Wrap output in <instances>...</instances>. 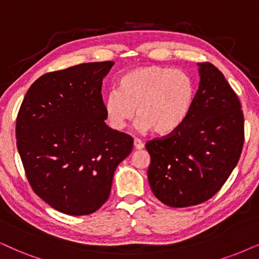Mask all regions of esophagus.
<instances>
[{"instance_id": "1", "label": "esophagus", "mask_w": 259, "mask_h": 259, "mask_svg": "<svg viewBox=\"0 0 259 259\" xmlns=\"http://www.w3.org/2000/svg\"><path fill=\"white\" fill-rule=\"evenodd\" d=\"M134 148L135 149H143L145 148V145H143V142L139 139H135L134 140Z\"/></svg>"}]
</instances>
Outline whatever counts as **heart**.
Returning <instances> with one entry per match:
<instances>
[{"label": "heart", "instance_id": "b5f03b06", "mask_svg": "<svg viewBox=\"0 0 259 259\" xmlns=\"http://www.w3.org/2000/svg\"><path fill=\"white\" fill-rule=\"evenodd\" d=\"M196 82L188 71L148 65L124 74L118 91L107 94L105 112L114 129L134 118L140 132L168 135L185 122L194 107Z\"/></svg>", "mask_w": 259, "mask_h": 259}]
</instances>
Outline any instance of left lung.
I'll return each instance as SVG.
<instances>
[{
  "mask_svg": "<svg viewBox=\"0 0 259 259\" xmlns=\"http://www.w3.org/2000/svg\"><path fill=\"white\" fill-rule=\"evenodd\" d=\"M197 65L199 84L189 117L169 136L146 145L150 189L173 208L212 197L237 166L243 149L244 116L237 94L217 67Z\"/></svg>",
  "mask_w": 259,
  "mask_h": 259,
  "instance_id": "8db88e82",
  "label": "left lung"
}]
</instances>
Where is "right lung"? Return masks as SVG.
<instances>
[{"label": "right lung", "mask_w": 259, "mask_h": 259, "mask_svg": "<svg viewBox=\"0 0 259 259\" xmlns=\"http://www.w3.org/2000/svg\"><path fill=\"white\" fill-rule=\"evenodd\" d=\"M114 63H83L35 80L16 118V146L33 191L67 215H88L109 198L133 137L107 126L103 78Z\"/></svg>", "instance_id": "add662e5"}]
</instances>
